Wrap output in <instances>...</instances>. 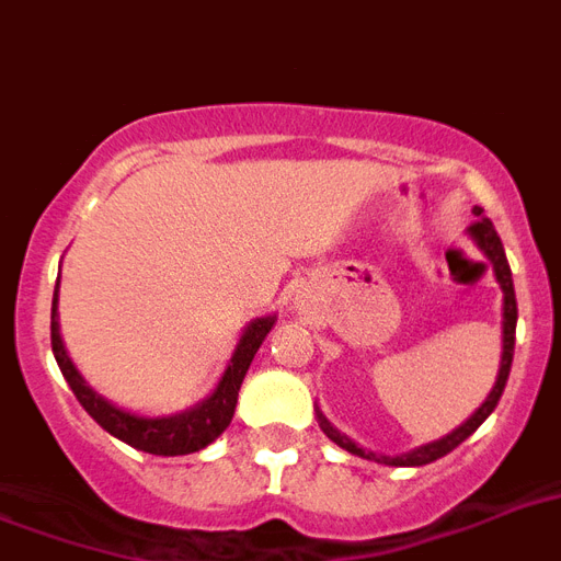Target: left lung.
I'll return each mask as SVG.
<instances>
[{
	"instance_id": "8db88e82",
	"label": "left lung",
	"mask_w": 561,
	"mask_h": 561,
	"mask_svg": "<svg viewBox=\"0 0 561 561\" xmlns=\"http://www.w3.org/2000/svg\"><path fill=\"white\" fill-rule=\"evenodd\" d=\"M472 213H476L478 221H472V225L467 227V236L476 241V248L481 250V253L486 256V262L493 265V276H495V282H499V288H502V294H504V305H502V363H499V375H495L493 389H490V394H486L484 403H481V407H478L476 412H472L470 417L461 423V426H458V430H453L449 435H444L440 440L423 444V446H417V449H412V453H403V455H383V453H371V449H363V446L354 444L348 435H343V432L336 430L334 423L328 421L325 414L320 412V407H317V421H320V430L325 432L328 438L334 440L336 446H343L345 453L359 455V458H366V461L386 463V467H423V463L438 461V458H444L446 453H453L455 446L463 444V440L470 438L472 432H476L478 426H481V423H484L486 417L493 414V409L499 407L504 386H507L510 366H513V348H516V320H518L516 290H513V273H510L507 256H504V244H502V239H499V233H495L493 221H490V218H484V209H481V207H476Z\"/></svg>"
}]
</instances>
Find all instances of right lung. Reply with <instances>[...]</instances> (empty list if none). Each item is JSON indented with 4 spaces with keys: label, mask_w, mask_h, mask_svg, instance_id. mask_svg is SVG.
<instances>
[{
    "label": "right lung",
    "mask_w": 561,
    "mask_h": 561,
    "mask_svg": "<svg viewBox=\"0 0 561 561\" xmlns=\"http://www.w3.org/2000/svg\"><path fill=\"white\" fill-rule=\"evenodd\" d=\"M59 276L57 288H54V302H51V348L54 357H57V366L66 377V383L71 386V391L80 400V407L94 417V421L115 435L123 444L135 446L140 453L149 455H190L198 453L204 446H209L213 440L221 435V432L230 426L236 412V403H239V389L244 383V375H248L250 363L256 357L259 345L265 343V336L271 334V328L276 325V313H267V317H256L250 320V325L241 331L239 343L233 348V357L227 363L225 375L216 383V389L209 391L207 398L195 407L184 409V412L163 414V417H149V414L129 412V409L115 407L112 400H106L103 394L91 389L85 383V377L77 371V366L71 363L66 352V343H62V334H59Z\"/></svg>",
    "instance_id": "1"
}]
</instances>
